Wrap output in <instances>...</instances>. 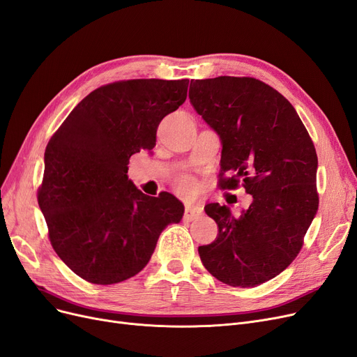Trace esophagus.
<instances>
[{"instance_id": "obj_1", "label": "esophagus", "mask_w": 357, "mask_h": 357, "mask_svg": "<svg viewBox=\"0 0 357 357\" xmlns=\"http://www.w3.org/2000/svg\"><path fill=\"white\" fill-rule=\"evenodd\" d=\"M201 214H203V210H201V207H198V206H188L187 208H185L183 219L191 222L194 219H198Z\"/></svg>"}]
</instances>
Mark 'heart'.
<instances>
[{"label":"heart","instance_id":"heart-1","mask_svg":"<svg viewBox=\"0 0 357 357\" xmlns=\"http://www.w3.org/2000/svg\"><path fill=\"white\" fill-rule=\"evenodd\" d=\"M175 188L182 195H191L195 191V181L190 175H182L175 181Z\"/></svg>","mask_w":357,"mask_h":357}]
</instances>
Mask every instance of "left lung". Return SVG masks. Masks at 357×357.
<instances>
[{"instance_id": "8db88e82", "label": "left lung", "mask_w": 357, "mask_h": 357, "mask_svg": "<svg viewBox=\"0 0 357 357\" xmlns=\"http://www.w3.org/2000/svg\"><path fill=\"white\" fill-rule=\"evenodd\" d=\"M190 102L222 140L219 187L252 195L239 217L204 207L219 235L198 246L201 262L229 286L266 283L298 257L318 211L314 143L291 103L252 77L191 80Z\"/></svg>"}]
</instances>
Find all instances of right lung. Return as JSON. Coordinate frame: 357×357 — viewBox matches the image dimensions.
I'll use <instances>...</instances> for the list:
<instances>
[{
    "mask_svg": "<svg viewBox=\"0 0 357 357\" xmlns=\"http://www.w3.org/2000/svg\"><path fill=\"white\" fill-rule=\"evenodd\" d=\"M188 79H137L93 90L45 150L38 203L51 245L86 282L115 284L140 273L183 204L143 194L128 179L132 154L156 146L160 121L187 99Z\"/></svg>",
    "mask_w": 357,
    "mask_h": 357,
    "instance_id": "obj_1",
    "label": "right lung"
}]
</instances>
